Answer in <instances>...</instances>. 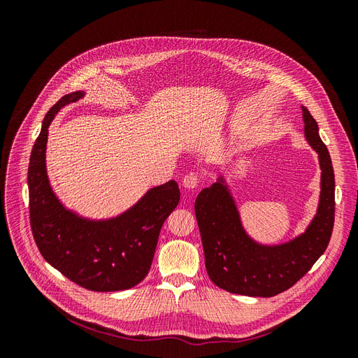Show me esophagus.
I'll list each match as a JSON object with an SVG mask.
<instances>
[{"label": "esophagus", "instance_id": "34e87169", "mask_svg": "<svg viewBox=\"0 0 358 358\" xmlns=\"http://www.w3.org/2000/svg\"><path fill=\"white\" fill-rule=\"evenodd\" d=\"M182 183H183V187H185V188L192 189V188L199 187V183H200V176H199V175H196V173H188V175L183 176Z\"/></svg>", "mask_w": 358, "mask_h": 358}]
</instances>
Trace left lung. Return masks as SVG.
I'll list each match as a JSON object with an SVG mask.
<instances>
[{
  "label": "left lung",
  "instance_id": "left-lung-1",
  "mask_svg": "<svg viewBox=\"0 0 358 358\" xmlns=\"http://www.w3.org/2000/svg\"><path fill=\"white\" fill-rule=\"evenodd\" d=\"M305 134L320 155L321 200L312 224L297 239L279 246H262L249 239L222 179L204 188L194 204L212 282L229 292L273 297L305 276L326 251L334 224V171L318 124L303 107Z\"/></svg>",
  "mask_w": 358,
  "mask_h": 358
}]
</instances>
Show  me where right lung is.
I'll list each match as a JSON object with an SVG mask.
<instances>
[{
	"label": "right lung",
	"mask_w": 358,
	"mask_h": 358,
	"mask_svg": "<svg viewBox=\"0 0 358 358\" xmlns=\"http://www.w3.org/2000/svg\"><path fill=\"white\" fill-rule=\"evenodd\" d=\"M83 92L53 104L43 119L28 166L29 222L40 254L71 282L91 291H121L137 285L152 264L161 227L180 192L170 180L148 191L134 208L110 221H88L67 210L53 194L46 173L48 128L52 119Z\"/></svg>",
	"instance_id": "1"
}]
</instances>
